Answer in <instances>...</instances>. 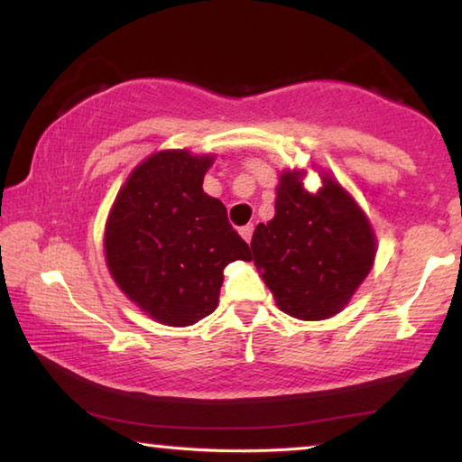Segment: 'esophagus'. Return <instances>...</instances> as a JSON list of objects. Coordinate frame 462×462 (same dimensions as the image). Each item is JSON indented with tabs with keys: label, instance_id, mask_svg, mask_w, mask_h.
I'll return each mask as SVG.
<instances>
[{
	"label": "esophagus",
	"instance_id": "34e87169",
	"mask_svg": "<svg viewBox=\"0 0 462 462\" xmlns=\"http://www.w3.org/2000/svg\"><path fill=\"white\" fill-rule=\"evenodd\" d=\"M239 233H241V237H244V239L247 241V244H250V241H252V236H254V225H245V226H241Z\"/></svg>",
	"mask_w": 462,
	"mask_h": 462
}]
</instances>
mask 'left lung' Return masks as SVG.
I'll use <instances>...</instances> for the list:
<instances>
[{"instance_id": "obj_1", "label": "left lung", "mask_w": 462, "mask_h": 462, "mask_svg": "<svg viewBox=\"0 0 462 462\" xmlns=\"http://www.w3.org/2000/svg\"><path fill=\"white\" fill-rule=\"evenodd\" d=\"M303 171H285L276 188L274 218L255 226L254 264L276 305L300 320L338 314L372 271L375 236L353 198L332 177L310 194Z\"/></svg>"}]
</instances>
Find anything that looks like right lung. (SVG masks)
Segmentation results:
<instances>
[{
  "label": "right lung",
  "mask_w": 462,
  "mask_h": 462,
  "mask_svg": "<svg viewBox=\"0 0 462 462\" xmlns=\"http://www.w3.org/2000/svg\"><path fill=\"white\" fill-rule=\"evenodd\" d=\"M208 157L162 151L134 169L105 226V258L117 287L148 316L191 326L217 310L223 271L250 260L221 200L204 194Z\"/></svg>",
  "instance_id": "1"
}]
</instances>
